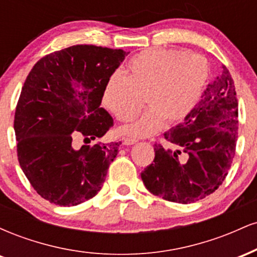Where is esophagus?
I'll use <instances>...</instances> for the list:
<instances>
[{"mask_svg":"<svg viewBox=\"0 0 257 257\" xmlns=\"http://www.w3.org/2000/svg\"><path fill=\"white\" fill-rule=\"evenodd\" d=\"M137 139H132V138H125L124 140H123V145L125 146H131V145H134L135 143H137Z\"/></svg>","mask_w":257,"mask_h":257,"instance_id":"esophagus-1","label":"esophagus"}]
</instances>
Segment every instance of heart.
I'll list each match as a JSON object with an SVG mask.
<instances>
[{"label":"heart","mask_w":257,"mask_h":257,"mask_svg":"<svg viewBox=\"0 0 257 257\" xmlns=\"http://www.w3.org/2000/svg\"><path fill=\"white\" fill-rule=\"evenodd\" d=\"M208 78V64L198 54L178 48H153L135 54L125 76L113 72L102 90V104L119 120H129L143 105L149 107L120 132L135 138L149 137L163 120L184 118L198 101Z\"/></svg>","instance_id":"1"}]
</instances>
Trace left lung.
I'll return each mask as SVG.
<instances>
[{
    "label": "left lung",
    "mask_w": 257,
    "mask_h": 257,
    "mask_svg": "<svg viewBox=\"0 0 257 257\" xmlns=\"http://www.w3.org/2000/svg\"><path fill=\"white\" fill-rule=\"evenodd\" d=\"M238 100L228 69L203 91L198 104L164 134L172 144H155V159L143 173L144 185L169 202L194 203L211 194L226 179L235 155Z\"/></svg>",
    "instance_id": "obj_1"
}]
</instances>
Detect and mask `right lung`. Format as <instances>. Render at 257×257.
Returning <instances> with one entry per match:
<instances>
[{
    "mask_svg": "<svg viewBox=\"0 0 257 257\" xmlns=\"http://www.w3.org/2000/svg\"><path fill=\"white\" fill-rule=\"evenodd\" d=\"M128 53L77 44L46 55L35 64L18 100L14 132L18 161L35 191L53 204L72 206L101 190L120 141L90 143L113 126L100 107L107 78Z\"/></svg>",
    "mask_w": 257,
    "mask_h": 257,
    "instance_id": "obj_1",
    "label": "right lung"
}]
</instances>
